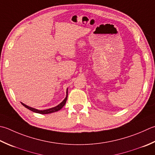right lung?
Masks as SVG:
<instances>
[{
    "instance_id": "1",
    "label": "right lung",
    "mask_w": 155,
    "mask_h": 155,
    "mask_svg": "<svg viewBox=\"0 0 155 155\" xmlns=\"http://www.w3.org/2000/svg\"><path fill=\"white\" fill-rule=\"evenodd\" d=\"M66 98L63 100L62 102L60 103V104L56 106V107H52V108H50V109H48V110H37V109H35V108H33V107H29V106H27V105L23 104V103H21V104H22L24 107H26L28 109V110H31L33 112H35V113H38V114H51V113H54V112H56V111H59L60 110H61V109L64 107V105H65L66 102V100H67V97H68V91L67 92H66Z\"/></svg>"
}]
</instances>
